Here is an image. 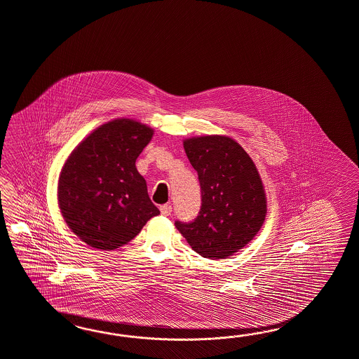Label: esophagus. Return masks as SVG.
Instances as JSON below:
<instances>
[{
  "label": "esophagus",
  "instance_id": "obj_1",
  "mask_svg": "<svg viewBox=\"0 0 359 359\" xmlns=\"http://www.w3.org/2000/svg\"><path fill=\"white\" fill-rule=\"evenodd\" d=\"M159 210H161V214L162 215H170L171 214V211H172V208H171V205H162L161 208H159Z\"/></svg>",
  "mask_w": 359,
  "mask_h": 359
}]
</instances>
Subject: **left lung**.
Masks as SVG:
<instances>
[{"label":"left lung","instance_id":"1","mask_svg":"<svg viewBox=\"0 0 359 359\" xmlns=\"http://www.w3.org/2000/svg\"><path fill=\"white\" fill-rule=\"evenodd\" d=\"M201 185V210L175 227L196 253L224 259L249 244L267 214L262 179L253 159L229 136L206 135L183 141Z\"/></svg>","mask_w":359,"mask_h":359}]
</instances>
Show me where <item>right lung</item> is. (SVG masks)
<instances>
[{
  "label": "right lung",
  "mask_w": 359,
  "mask_h": 359,
  "mask_svg": "<svg viewBox=\"0 0 359 359\" xmlns=\"http://www.w3.org/2000/svg\"><path fill=\"white\" fill-rule=\"evenodd\" d=\"M153 135L139 121L113 119L90 132L62 167L57 189L62 217L93 249L128 244L159 214L135 165Z\"/></svg>",
  "instance_id": "add662e5"
}]
</instances>
